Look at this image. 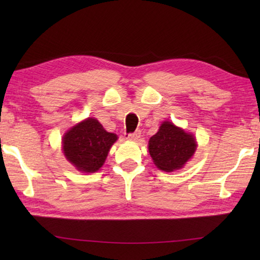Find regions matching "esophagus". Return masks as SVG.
<instances>
[{
	"label": "esophagus",
	"instance_id": "1",
	"mask_svg": "<svg viewBox=\"0 0 260 260\" xmlns=\"http://www.w3.org/2000/svg\"><path fill=\"white\" fill-rule=\"evenodd\" d=\"M141 136V132L140 131H136L134 133H131V134H127L126 135V139L128 141H138Z\"/></svg>",
	"mask_w": 260,
	"mask_h": 260
}]
</instances>
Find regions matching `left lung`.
I'll list each match as a JSON object with an SVG mask.
<instances>
[{
	"mask_svg": "<svg viewBox=\"0 0 260 260\" xmlns=\"http://www.w3.org/2000/svg\"><path fill=\"white\" fill-rule=\"evenodd\" d=\"M196 139L190 133L164 121L149 140V153L158 169L165 172L180 170L196 151Z\"/></svg>",
	"mask_w": 260,
	"mask_h": 260,
	"instance_id": "1",
	"label": "left lung"
}]
</instances>
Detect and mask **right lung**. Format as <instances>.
I'll return each mask as SVG.
<instances>
[{"label": "right lung", "mask_w": 260, "mask_h": 260, "mask_svg": "<svg viewBox=\"0 0 260 260\" xmlns=\"http://www.w3.org/2000/svg\"><path fill=\"white\" fill-rule=\"evenodd\" d=\"M118 136L103 128L95 118H87L74 125L63 136V152L78 171L94 173L107 159L110 148Z\"/></svg>", "instance_id": "right-lung-1"}]
</instances>
